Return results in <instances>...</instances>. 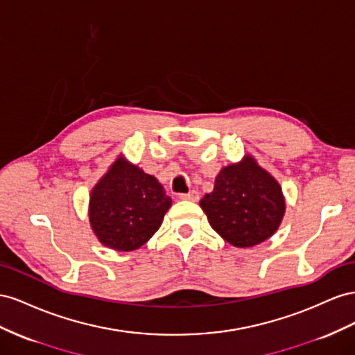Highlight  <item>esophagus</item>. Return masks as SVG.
I'll return each instance as SVG.
<instances>
[{
	"mask_svg": "<svg viewBox=\"0 0 355 355\" xmlns=\"http://www.w3.org/2000/svg\"><path fill=\"white\" fill-rule=\"evenodd\" d=\"M178 198H180V199H183V200H191V202H196V200L199 199V191H198V190H190L189 193H181Z\"/></svg>",
	"mask_w": 355,
	"mask_h": 355,
	"instance_id": "esophagus-1",
	"label": "esophagus"
}]
</instances>
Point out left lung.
<instances>
[{
  "label": "left lung",
  "mask_w": 355,
  "mask_h": 355,
  "mask_svg": "<svg viewBox=\"0 0 355 355\" xmlns=\"http://www.w3.org/2000/svg\"><path fill=\"white\" fill-rule=\"evenodd\" d=\"M199 205L211 227L236 248H250L269 239L286 214L279 183L251 155L223 166L214 190Z\"/></svg>",
  "instance_id": "1"
}]
</instances>
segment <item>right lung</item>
Segmentation results:
<instances>
[{
	"instance_id": "add662e5",
	"label": "right lung",
	"mask_w": 355,
	"mask_h": 355,
	"mask_svg": "<svg viewBox=\"0 0 355 355\" xmlns=\"http://www.w3.org/2000/svg\"><path fill=\"white\" fill-rule=\"evenodd\" d=\"M171 205L153 175L119 155L90 191L89 223L104 247L134 251L156 234Z\"/></svg>"
}]
</instances>
